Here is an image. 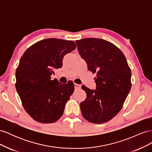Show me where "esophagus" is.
Listing matches in <instances>:
<instances>
[{"label":"esophagus","instance_id":"34e87169","mask_svg":"<svg viewBox=\"0 0 152 152\" xmlns=\"http://www.w3.org/2000/svg\"><path fill=\"white\" fill-rule=\"evenodd\" d=\"M74 86H75V89H80L81 87V86L78 84H74Z\"/></svg>","mask_w":152,"mask_h":152}]
</instances>
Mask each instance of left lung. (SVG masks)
Returning a JSON list of instances; mask_svg holds the SVG:
<instances>
[{
	"label": "left lung",
	"mask_w": 152,
	"mask_h": 152,
	"mask_svg": "<svg viewBox=\"0 0 152 152\" xmlns=\"http://www.w3.org/2000/svg\"><path fill=\"white\" fill-rule=\"evenodd\" d=\"M76 43L89 70L96 73V89L82 86L87 94L80 104L82 116L94 124L108 122L121 111L129 93L131 69L123 53L108 41L87 38Z\"/></svg>",
	"instance_id": "left-lung-1"
}]
</instances>
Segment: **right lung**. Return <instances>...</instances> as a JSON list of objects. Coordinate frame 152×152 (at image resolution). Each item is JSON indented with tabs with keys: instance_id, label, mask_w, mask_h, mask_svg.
<instances>
[{
	"instance_id": "add662e5",
	"label": "right lung",
	"mask_w": 152,
	"mask_h": 152,
	"mask_svg": "<svg viewBox=\"0 0 152 152\" xmlns=\"http://www.w3.org/2000/svg\"><path fill=\"white\" fill-rule=\"evenodd\" d=\"M76 48L71 40L46 39L32 45L21 56L16 71V89L30 116L40 123L61 118L74 84L50 80L54 69L63 66V59Z\"/></svg>"
}]
</instances>
